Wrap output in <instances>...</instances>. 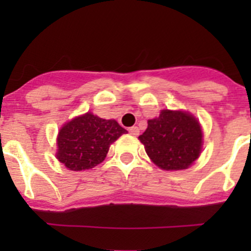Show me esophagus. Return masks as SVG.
I'll list each match as a JSON object with an SVG mask.
<instances>
[{"label":"esophagus","mask_w":251,"mask_h":251,"mask_svg":"<svg viewBox=\"0 0 251 251\" xmlns=\"http://www.w3.org/2000/svg\"><path fill=\"white\" fill-rule=\"evenodd\" d=\"M128 132L132 134V136H138L139 134V128L138 127H130L129 129H128Z\"/></svg>","instance_id":"1"}]
</instances>
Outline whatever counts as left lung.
<instances>
[{"label":"left lung","instance_id":"1","mask_svg":"<svg viewBox=\"0 0 251 251\" xmlns=\"http://www.w3.org/2000/svg\"><path fill=\"white\" fill-rule=\"evenodd\" d=\"M138 138L153 163L166 171L186 170L202 150L200 123L182 110L163 109L159 117L148 121L147 129Z\"/></svg>","mask_w":251,"mask_h":251}]
</instances>
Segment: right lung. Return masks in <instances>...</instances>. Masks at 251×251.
<instances>
[{
  "mask_svg": "<svg viewBox=\"0 0 251 251\" xmlns=\"http://www.w3.org/2000/svg\"><path fill=\"white\" fill-rule=\"evenodd\" d=\"M124 133L127 130L114 119L99 118L88 112L59 130L56 158L69 170H89L104 161L110 145Z\"/></svg>",
  "mask_w": 251,
  "mask_h": 251,
  "instance_id": "obj_1",
  "label": "right lung"
}]
</instances>
